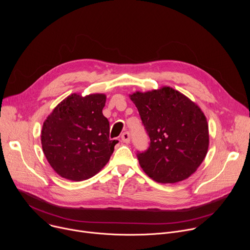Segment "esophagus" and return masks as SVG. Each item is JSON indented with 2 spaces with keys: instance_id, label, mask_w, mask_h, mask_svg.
<instances>
[{
  "instance_id": "1",
  "label": "esophagus",
  "mask_w": 250,
  "mask_h": 250,
  "mask_svg": "<svg viewBox=\"0 0 250 250\" xmlns=\"http://www.w3.org/2000/svg\"><path fill=\"white\" fill-rule=\"evenodd\" d=\"M122 140L125 142V144H129L130 141V134L128 131H125L122 134Z\"/></svg>"
}]
</instances>
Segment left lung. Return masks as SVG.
I'll return each instance as SVG.
<instances>
[{
  "instance_id": "left-lung-1",
  "label": "left lung",
  "mask_w": 250,
  "mask_h": 250,
  "mask_svg": "<svg viewBox=\"0 0 250 250\" xmlns=\"http://www.w3.org/2000/svg\"><path fill=\"white\" fill-rule=\"evenodd\" d=\"M129 97L150 138L149 147L137 152L141 168L159 183L187 179L208 148V125L202 110L170 87Z\"/></svg>"
}]
</instances>
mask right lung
Wrapping results in <instances>:
<instances>
[{
  "instance_id": "1",
  "label": "right lung",
  "mask_w": 250,
  "mask_h": 250,
  "mask_svg": "<svg viewBox=\"0 0 250 250\" xmlns=\"http://www.w3.org/2000/svg\"><path fill=\"white\" fill-rule=\"evenodd\" d=\"M104 104V94H72L58 104L43 123V153L65 179H89L110 160L119 141L109 138L110 123L103 115Z\"/></svg>"
}]
</instances>
